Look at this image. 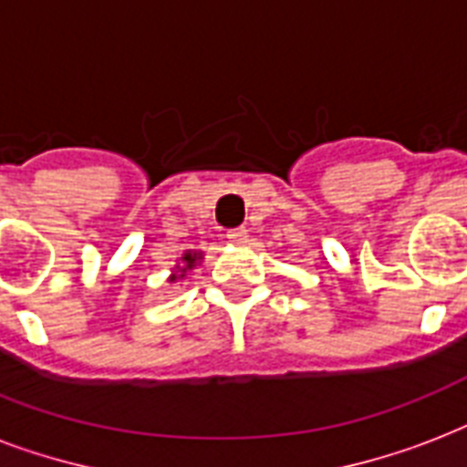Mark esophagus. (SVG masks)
Returning a JSON list of instances; mask_svg holds the SVG:
<instances>
[{
	"label": "esophagus",
	"mask_w": 467,
	"mask_h": 467,
	"mask_svg": "<svg viewBox=\"0 0 467 467\" xmlns=\"http://www.w3.org/2000/svg\"><path fill=\"white\" fill-rule=\"evenodd\" d=\"M227 240L233 242V244H242V242H247V230H244V227L227 230Z\"/></svg>",
	"instance_id": "1"
}]
</instances>
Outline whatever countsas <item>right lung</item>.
Listing matches in <instances>:
<instances>
[{
	"mask_svg": "<svg viewBox=\"0 0 467 467\" xmlns=\"http://www.w3.org/2000/svg\"><path fill=\"white\" fill-rule=\"evenodd\" d=\"M183 262H186V269H191V266H193V262H196V254H186L183 256ZM186 269H182V271H186ZM171 278H176V276H171Z\"/></svg>",
	"mask_w": 467,
	"mask_h": 467,
	"instance_id": "obj_1",
	"label": "right lung"
}]
</instances>
